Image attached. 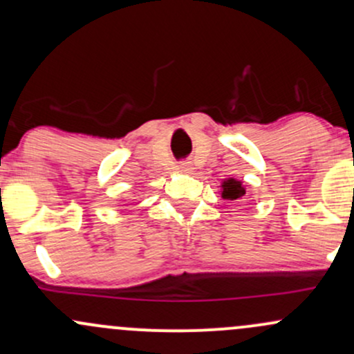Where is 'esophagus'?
I'll return each mask as SVG.
<instances>
[{
    "label": "esophagus",
    "instance_id": "34e87169",
    "mask_svg": "<svg viewBox=\"0 0 354 354\" xmlns=\"http://www.w3.org/2000/svg\"><path fill=\"white\" fill-rule=\"evenodd\" d=\"M178 169H180L181 173H189L191 171V166L188 163H180V166H178Z\"/></svg>",
    "mask_w": 354,
    "mask_h": 354
}]
</instances>
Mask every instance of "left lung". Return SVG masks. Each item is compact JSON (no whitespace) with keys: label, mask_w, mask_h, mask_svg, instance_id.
<instances>
[{"label":"left lung","mask_w":354,"mask_h":354,"mask_svg":"<svg viewBox=\"0 0 354 354\" xmlns=\"http://www.w3.org/2000/svg\"><path fill=\"white\" fill-rule=\"evenodd\" d=\"M246 194V188L243 186V181L234 180V178H226L221 183V198L223 200L238 201Z\"/></svg>","instance_id":"left-lung-1"}]
</instances>
